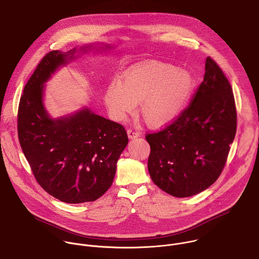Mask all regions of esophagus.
I'll return each instance as SVG.
<instances>
[{"label":"esophagus","instance_id":"34e87169","mask_svg":"<svg viewBox=\"0 0 259 259\" xmlns=\"http://www.w3.org/2000/svg\"><path fill=\"white\" fill-rule=\"evenodd\" d=\"M127 134H128V137L130 138V139H132V138H136V137H139V132H137V131H134L133 129H128L127 130Z\"/></svg>","mask_w":259,"mask_h":259}]
</instances>
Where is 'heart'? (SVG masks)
Instances as JSON below:
<instances>
[{
    "label": "heart",
    "mask_w": 259,
    "mask_h": 259,
    "mask_svg": "<svg viewBox=\"0 0 259 259\" xmlns=\"http://www.w3.org/2000/svg\"><path fill=\"white\" fill-rule=\"evenodd\" d=\"M194 89L186 70L163 62L136 65L125 71L123 81L114 80L104 92V103L115 120L133 114L137 102L145 122L163 127L174 122L186 107Z\"/></svg>",
    "instance_id": "heart-1"
}]
</instances>
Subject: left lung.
<instances>
[{
    "label": "left lung",
    "instance_id": "8db88e82",
    "mask_svg": "<svg viewBox=\"0 0 259 259\" xmlns=\"http://www.w3.org/2000/svg\"><path fill=\"white\" fill-rule=\"evenodd\" d=\"M236 130L233 89L207 57L204 80L189 107L162 131L145 136L151 145L147 169L152 180L177 198L205 191L223 171Z\"/></svg>",
    "mask_w": 259,
    "mask_h": 259
}]
</instances>
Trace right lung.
<instances>
[{"label":"right lung","instance_id":"right-lung-1","mask_svg":"<svg viewBox=\"0 0 259 259\" xmlns=\"http://www.w3.org/2000/svg\"><path fill=\"white\" fill-rule=\"evenodd\" d=\"M110 45H85L47 53L27 81L18 108L22 152L40 186L68 204L93 202L112 186L117 162L128 144L125 128L83 107L52 118L44 104L45 85L53 73L91 50Z\"/></svg>","mask_w":259,"mask_h":259}]
</instances>
